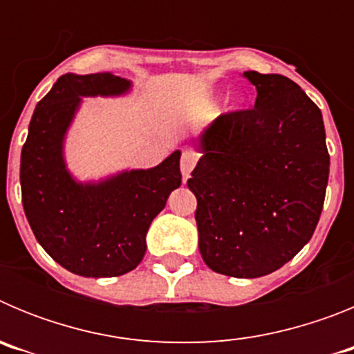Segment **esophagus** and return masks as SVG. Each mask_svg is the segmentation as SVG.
Segmentation results:
<instances>
[{"label": "esophagus", "instance_id": "esophagus-1", "mask_svg": "<svg viewBox=\"0 0 354 354\" xmlns=\"http://www.w3.org/2000/svg\"><path fill=\"white\" fill-rule=\"evenodd\" d=\"M196 161H198V154L193 152V150H184L183 156H180V171H183V180L186 183L192 170L195 168Z\"/></svg>", "mask_w": 354, "mask_h": 354}]
</instances>
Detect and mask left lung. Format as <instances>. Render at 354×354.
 <instances>
[{"label":"left lung","mask_w":354,"mask_h":354,"mask_svg":"<svg viewBox=\"0 0 354 354\" xmlns=\"http://www.w3.org/2000/svg\"><path fill=\"white\" fill-rule=\"evenodd\" d=\"M255 106L221 115L196 136L198 250L212 271L259 278L310 241L330 174L321 109L282 74L246 71Z\"/></svg>","instance_id":"8db88e82"}]
</instances>
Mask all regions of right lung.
<instances>
[{
  "mask_svg": "<svg viewBox=\"0 0 354 354\" xmlns=\"http://www.w3.org/2000/svg\"><path fill=\"white\" fill-rule=\"evenodd\" d=\"M133 81L111 72L58 77L37 104L21 152V192L39 245L65 270L86 278L133 271L147 232L180 186V150L152 168H126L80 180L65 159V140L84 97H124Z\"/></svg>",
  "mask_w": 354,
  "mask_h": 354,
  "instance_id": "right-lung-1",
  "label": "right lung"
}]
</instances>
